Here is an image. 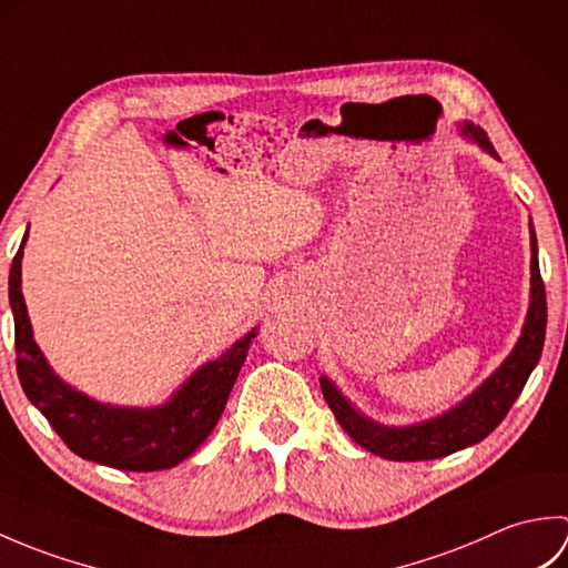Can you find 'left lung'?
Instances as JSON below:
<instances>
[{"label": "left lung", "mask_w": 568, "mask_h": 568, "mask_svg": "<svg viewBox=\"0 0 568 568\" xmlns=\"http://www.w3.org/2000/svg\"><path fill=\"white\" fill-rule=\"evenodd\" d=\"M458 134L490 153L493 159H498L496 149H493L486 131L480 126L464 122L458 124ZM529 248H532V263H529L532 277H529V307L520 339L513 346V352L505 356L503 364L452 409L437 417L415 422V425H381V422L358 413L352 400L327 376H320L324 400H327L336 422L344 427L348 437L371 454L390 458V462H429V458L449 456L458 449H466V446L478 444L500 425L517 400V395L523 393L529 373L539 364L541 346H545L547 295L539 275L532 220H529Z\"/></svg>", "instance_id": "1"}]
</instances>
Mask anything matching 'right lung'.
I'll use <instances>...</instances> for the list:
<instances>
[{
  "instance_id": "right-lung-1",
  "label": "right lung",
  "mask_w": 568,
  "mask_h": 568,
  "mask_svg": "<svg viewBox=\"0 0 568 568\" xmlns=\"http://www.w3.org/2000/svg\"><path fill=\"white\" fill-rule=\"evenodd\" d=\"M27 239L29 232L11 261L9 305L14 315L17 373L33 407L51 422L68 449L88 462L122 470H163L185 462L220 422L258 327L236 339L220 358L192 371L161 405L122 407L94 400L60 378L33 339L27 300L21 293Z\"/></svg>"
}]
</instances>
